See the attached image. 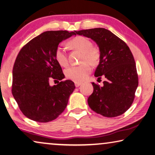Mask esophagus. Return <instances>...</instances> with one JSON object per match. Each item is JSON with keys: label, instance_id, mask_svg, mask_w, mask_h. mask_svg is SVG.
<instances>
[{"label": "esophagus", "instance_id": "34e87169", "mask_svg": "<svg viewBox=\"0 0 155 155\" xmlns=\"http://www.w3.org/2000/svg\"><path fill=\"white\" fill-rule=\"evenodd\" d=\"M82 84V82H75V86L76 87H80V86Z\"/></svg>", "mask_w": 155, "mask_h": 155}]
</instances>
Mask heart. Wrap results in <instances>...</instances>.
I'll use <instances>...</instances> for the list:
<instances>
[{"mask_svg":"<svg viewBox=\"0 0 155 155\" xmlns=\"http://www.w3.org/2000/svg\"><path fill=\"white\" fill-rule=\"evenodd\" d=\"M70 44L74 49L82 53V62L80 65H72L65 70V75L68 78L75 81H81L85 79L91 71L90 64H97L100 59V51L97 47L92 46L91 40L84 36H77L70 41ZM57 62L61 66L65 67L68 64L67 48L64 45H58L55 52Z\"/></svg>","mask_w":155,"mask_h":155,"instance_id":"1","label":"heart"}]
</instances>
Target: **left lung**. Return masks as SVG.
Returning <instances> with one entry per match:
<instances>
[{
	"label": "left lung",
	"mask_w": 155,
	"mask_h": 155,
	"mask_svg": "<svg viewBox=\"0 0 155 155\" xmlns=\"http://www.w3.org/2000/svg\"><path fill=\"white\" fill-rule=\"evenodd\" d=\"M78 35L96 42L100 51V63L95 76L106 81L100 87L94 82L93 92L88 98L90 108L107 117L122 115L133 102L138 87V75L135 60L129 47L122 40L104 28L80 30Z\"/></svg>",
	"instance_id": "obj_1"
}]
</instances>
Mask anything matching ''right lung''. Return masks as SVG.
Segmentation results:
<instances>
[{
    "instance_id": "add662e5",
    "label": "right lung",
    "mask_w": 155,
    "mask_h": 155,
    "mask_svg": "<svg viewBox=\"0 0 155 155\" xmlns=\"http://www.w3.org/2000/svg\"><path fill=\"white\" fill-rule=\"evenodd\" d=\"M76 35L75 31H48L30 40L15 60L12 92L23 115L38 122H49L64 110L75 89L64 78L55 52L62 40ZM51 79L58 84L51 86Z\"/></svg>"
}]
</instances>
